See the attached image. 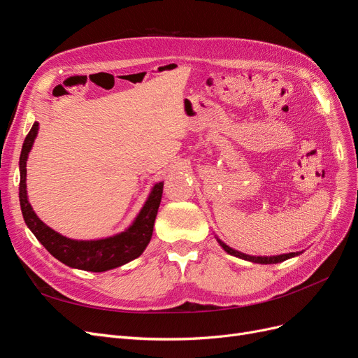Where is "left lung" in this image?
Segmentation results:
<instances>
[{
  "label": "left lung",
  "instance_id": "obj_1",
  "mask_svg": "<svg viewBox=\"0 0 358 358\" xmlns=\"http://www.w3.org/2000/svg\"><path fill=\"white\" fill-rule=\"evenodd\" d=\"M216 241H218V243L224 248V251L229 252L230 255H234V257H237V258L246 259V262L258 263V264H276V263H282V262H285V259H288V258H292V257H296V255H300V254H301V252H289V254L275 255V257H254V255H246V254H243V252L236 251V249L230 248L229 245H225L221 239H218V237H216Z\"/></svg>",
  "mask_w": 358,
  "mask_h": 358
}]
</instances>
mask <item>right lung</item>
I'll list each match as a JSON object with an SVG mask.
<instances>
[{
	"label": "right lung",
	"mask_w": 358,
	"mask_h": 358,
	"mask_svg": "<svg viewBox=\"0 0 358 358\" xmlns=\"http://www.w3.org/2000/svg\"><path fill=\"white\" fill-rule=\"evenodd\" d=\"M38 133V122H34L29 129L19 158L20 182H19V201L25 224L37 237V241L48 251L59 259L61 263L73 268L86 270V272H106V270L124 266L143 254L150 242L154 231V222L162 197L164 183H155L145 206L137 215L134 222L122 233L99 241H73L57 233L43 222L36 212L32 210L27 196V159L32 143Z\"/></svg>",
	"instance_id": "add662e5"
}]
</instances>
